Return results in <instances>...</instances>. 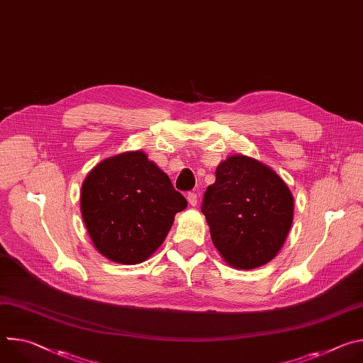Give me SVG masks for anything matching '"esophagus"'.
I'll return each instance as SVG.
<instances>
[{
    "label": "esophagus",
    "instance_id": "34e87169",
    "mask_svg": "<svg viewBox=\"0 0 363 363\" xmlns=\"http://www.w3.org/2000/svg\"><path fill=\"white\" fill-rule=\"evenodd\" d=\"M186 199H188V202H189L192 206H195V205L198 203V196H196L195 192H189V194L186 195Z\"/></svg>",
    "mask_w": 363,
    "mask_h": 363
}]
</instances>
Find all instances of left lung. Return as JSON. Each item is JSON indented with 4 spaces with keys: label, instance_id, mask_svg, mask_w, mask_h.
Listing matches in <instances>:
<instances>
[{
    "label": "left lung",
    "instance_id": "left-lung-1",
    "mask_svg": "<svg viewBox=\"0 0 363 363\" xmlns=\"http://www.w3.org/2000/svg\"><path fill=\"white\" fill-rule=\"evenodd\" d=\"M201 211L223 260L251 270L272 262L284 245L294 199L274 169L235 153L217 167Z\"/></svg>",
    "mask_w": 363,
    "mask_h": 363
}]
</instances>
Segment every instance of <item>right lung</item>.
Wrapping results in <instances>:
<instances>
[{"label": "right lung", "mask_w": 363, "mask_h": 363, "mask_svg": "<svg viewBox=\"0 0 363 363\" xmlns=\"http://www.w3.org/2000/svg\"><path fill=\"white\" fill-rule=\"evenodd\" d=\"M186 199L142 150L100 161L86 177L80 211L94 248L111 262L139 264L167 238Z\"/></svg>", "instance_id": "1"}]
</instances>
